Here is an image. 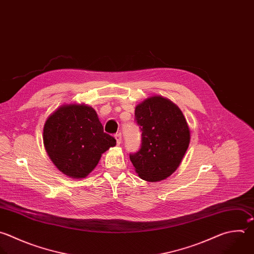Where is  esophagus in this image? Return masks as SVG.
<instances>
[{
    "label": "esophagus",
    "mask_w": 254,
    "mask_h": 254,
    "mask_svg": "<svg viewBox=\"0 0 254 254\" xmlns=\"http://www.w3.org/2000/svg\"><path fill=\"white\" fill-rule=\"evenodd\" d=\"M115 137H116V139H117V143H118V144H121V143H122V133H121V132L116 133V134H115Z\"/></svg>",
    "instance_id": "34e87169"
}]
</instances>
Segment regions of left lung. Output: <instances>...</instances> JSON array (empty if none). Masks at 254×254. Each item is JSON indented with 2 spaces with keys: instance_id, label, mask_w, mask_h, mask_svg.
I'll list each match as a JSON object with an SVG mask.
<instances>
[{
  "instance_id": "left-lung-1",
  "label": "left lung",
  "mask_w": 254,
  "mask_h": 254,
  "mask_svg": "<svg viewBox=\"0 0 254 254\" xmlns=\"http://www.w3.org/2000/svg\"><path fill=\"white\" fill-rule=\"evenodd\" d=\"M134 117L141 130V145L129 154L130 161L141 180L163 181L177 171L190 145L186 118L177 105L160 96L138 104Z\"/></svg>"
}]
</instances>
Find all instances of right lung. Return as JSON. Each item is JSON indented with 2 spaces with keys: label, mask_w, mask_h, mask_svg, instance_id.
<instances>
[{
  "label": "right lung",
  "mask_w": 254,
  "mask_h": 254,
  "mask_svg": "<svg viewBox=\"0 0 254 254\" xmlns=\"http://www.w3.org/2000/svg\"><path fill=\"white\" fill-rule=\"evenodd\" d=\"M43 139L58 170L72 179L86 178L117 143L104 131L96 111L83 104L58 108L45 123Z\"/></svg>",
  "instance_id": "add662e5"
}]
</instances>
